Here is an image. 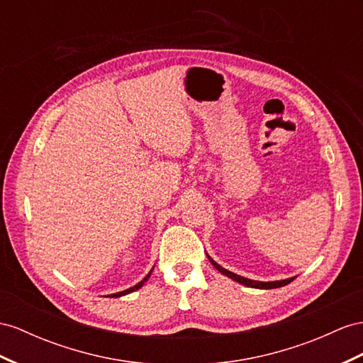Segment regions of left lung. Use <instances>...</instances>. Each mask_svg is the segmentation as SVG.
Listing matches in <instances>:
<instances>
[{
    "label": "left lung",
    "instance_id": "obj_1",
    "mask_svg": "<svg viewBox=\"0 0 363 363\" xmlns=\"http://www.w3.org/2000/svg\"><path fill=\"white\" fill-rule=\"evenodd\" d=\"M207 256H208V255H207ZM208 259H210V262L213 264V267H215L218 272H220L222 274L228 276L230 279H233V281H236V282H239V284H242V285H245V286L261 288V290H270V288H279V286H284V285H288V284L294 281V277L284 279V281H273V282H259V281H252V279H247V277H242V276H239V274H235V273H231V272L225 270L224 267H220L219 264H216L215 261H213V259H211L210 256H208Z\"/></svg>",
    "mask_w": 363,
    "mask_h": 363
}]
</instances>
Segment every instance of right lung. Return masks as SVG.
Returning <instances> with one entry per match:
<instances>
[{"instance_id": "1", "label": "right lung", "mask_w": 363, "mask_h": 363, "mask_svg": "<svg viewBox=\"0 0 363 363\" xmlns=\"http://www.w3.org/2000/svg\"><path fill=\"white\" fill-rule=\"evenodd\" d=\"M152 272L153 270H150V273H148L141 282H138L135 286H132V288H128V290H124V291H119V293H115V294H110V297H121V296H125V294H128V293H132V291H135V290H139V288H141L144 284H145V281L148 277H150V274H152Z\"/></svg>"}]
</instances>
